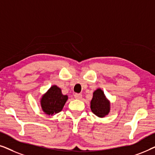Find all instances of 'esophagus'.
Wrapping results in <instances>:
<instances>
[{"label":"esophagus","mask_w":155,"mask_h":155,"mask_svg":"<svg viewBox=\"0 0 155 155\" xmlns=\"http://www.w3.org/2000/svg\"><path fill=\"white\" fill-rule=\"evenodd\" d=\"M74 97H75V98L76 99H80L82 98V95L81 94H75V95H74Z\"/></svg>","instance_id":"esophagus-1"}]
</instances>
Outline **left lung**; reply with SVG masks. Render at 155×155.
Wrapping results in <instances>:
<instances>
[{"label": "left lung", "mask_w": 155, "mask_h": 155, "mask_svg": "<svg viewBox=\"0 0 155 155\" xmlns=\"http://www.w3.org/2000/svg\"><path fill=\"white\" fill-rule=\"evenodd\" d=\"M90 108L95 115L101 118L104 117L109 113L110 103L100 89H97L93 93Z\"/></svg>", "instance_id": "left-lung-1"}]
</instances>
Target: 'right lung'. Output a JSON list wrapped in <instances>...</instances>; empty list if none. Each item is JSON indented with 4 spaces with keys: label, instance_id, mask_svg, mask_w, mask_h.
Here are the masks:
<instances>
[{
    "label": "right lung",
    "instance_id": "obj_1",
    "mask_svg": "<svg viewBox=\"0 0 155 155\" xmlns=\"http://www.w3.org/2000/svg\"><path fill=\"white\" fill-rule=\"evenodd\" d=\"M67 99L68 96L62 94L58 87L52 86L41 99L42 110L48 115L52 116L59 113L63 109Z\"/></svg>",
    "mask_w": 155,
    "mask_h": 155
}]
</instances>
